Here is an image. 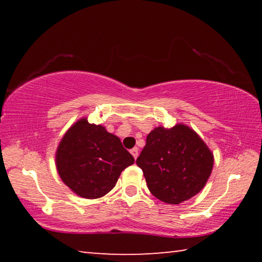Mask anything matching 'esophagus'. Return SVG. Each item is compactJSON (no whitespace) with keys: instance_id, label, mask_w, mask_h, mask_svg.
I'll use <instances>...</instances> for the list:
<instances>
[{"instance_id":"esophagus-1","label":"esophagus","mask_w":262,"mask_h":262,"mask_svg":"<svg viewBox=\"0 0 262 262\" xmlns=\"http://www.w3.org/2000/svg\"><path fill=\"white\" fill-rule=\"evenodd\" d=\"M130 154L133 155V157H134V158L136 159L137 156H139V149H137V148H133V149L130 150Z\"/></svg>"}]
</instances>
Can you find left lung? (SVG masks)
Returning <instances> with one entry per match:
<instances>
[{
    "mask_svg": "<svg viewBox=\"0 0 262 262\" xmlns=\"http://www.w3.org/2000/svg\"><path fill=\"white\" fill-rule=\"evenodd\" d=\"M154 196L179 205L196 195L210 177L214 156L189 127H157L136 159Z\"/></svg>",
    "mask_w": 262,
    "mask_h": 262,
    "instance_id": "8db88e82",
    "label": "left lung"
}]
</instances>
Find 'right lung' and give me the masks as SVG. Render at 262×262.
I'll use <instances>...</instances> for the list:
<instances>
[{"label":"right lung","mask_w":262,"mask_h":262,"mask_svg":"<svg viewBox=\"0 0 262 262\" xmlns=\"http://www.w3.org/2000/svg\"><path fill=\"white\" fill-rule=\"evenodd\" d=\"M56 168L77 195L98 199L112 189L134 157L120 139L100 125L81 119L69 128L56 150Z\"/></svg>","instance_id":"1"}]
</instances>
